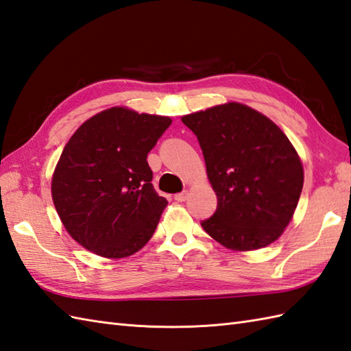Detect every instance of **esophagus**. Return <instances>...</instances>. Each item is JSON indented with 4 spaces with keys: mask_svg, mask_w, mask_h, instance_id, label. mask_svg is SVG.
Segmentation results:
<instances>
[{
    "mask_svg": "<svg viewBox=\"0 0 351 351\" xmlns=\"http://www.w3.org/2000/svg\"><path fill=\"white\" fill-rule=\"evenodd\" d=\"M174 199H176L177 202H183V201H186V199H188V192L176 193V195H174Z\"/></svg>",
    "mask_w": 351,
    "mask_h": 351,
    "instance_id": "34e87169",
    "label": "esophagus"
}]
</instances>
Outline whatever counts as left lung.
I'll use <instances>...</instances> for the list:
<instances>
[{"label": "left lung", "instance_id": "obj_1", "mask_svg": "<svg viewBox=\"0 0 351 351\" xmlns=\"http://www.w3.org/2000/svg\"><path fill=\"white\" fill-rule=\"evenodd\" d=\"M197 135L215 215L201 222L231 251H255L281 237L303 188V165L284 132L251 106L227 102L182 117Z\"/></svg>", "mask_w": 351, "mask_h": 351}]
</instances>
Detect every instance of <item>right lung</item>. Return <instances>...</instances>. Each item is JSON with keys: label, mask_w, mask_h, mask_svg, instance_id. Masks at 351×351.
Here are the masks:
<instances>
[{"label": "right lung", "mask_w": 351, "mask_h": 351, "mask_svg": "<svg viewBox=\"0 0 351 351\" xmlns=\"http://www.w3.org/2000/svg\"><path fill=\"white\" fill-rule=\"evenodd\" d=\"M171 121L112 106L70 136L51 193L61 223L87 251L124 258L152 239L168 201L153 188L147 154Z\"/></svg>", "instance_id": "right-lung-1"}]
</instances>
